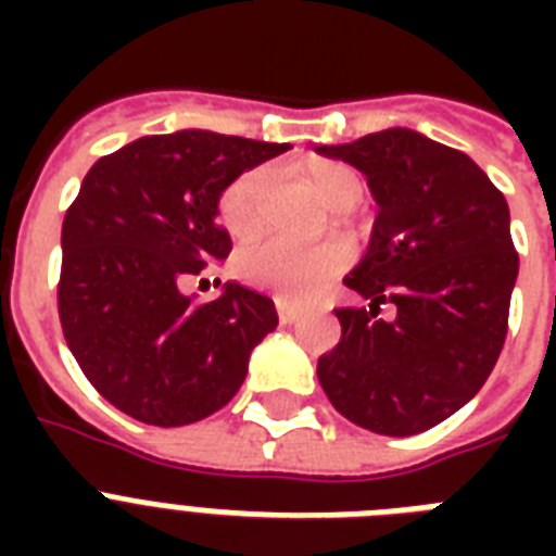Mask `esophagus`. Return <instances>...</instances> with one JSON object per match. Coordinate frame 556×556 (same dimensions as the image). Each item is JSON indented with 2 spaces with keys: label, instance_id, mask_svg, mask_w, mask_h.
I'll use <instances>...</instances> for the list:
<instances>
[{
  "label": "esophagus",
  "instance_id": "1",
  "mask_svg": "<svg viewBox=\"0 0 556 556\" xmlns=\"http://www.w3.org/2000/svg\"><path fill=\"white\" fill-rule=\"evenodd\" d=\"M277 314L282 326H291V323L300 320V312H296L294 305H288L286 300H277Z\"/></svg>",
  "mask_w": 556,
  "mask_h": 556
}]
</instances>
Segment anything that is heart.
Here are the masks:
<instances>
[{"mask_svg": "<svg viewBox=\"0 0 556 556\" xmlns=\"http://www.w3.org/2000/svg\"><path fill=\"white\" fill-rule=\"evenodd\" d=\"M268 173L248 169L218 199V218L233 236H253L262 227ZM312 187L338 213L357 207L364 199V178L346 164H320L312 169ZM346 253L338 242L294 244L286 239H251L233 260L236 274L248 286L268 288L291 303H308L320 294L340 268Z\"/></svg>", "mask_w": 556, "mask_h": 556, "instance_id": "heart-1", "label": "heart"}]
</instances>
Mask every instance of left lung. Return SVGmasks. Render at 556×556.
<instances>
[{"instance_id":"8db88e82","label":"left lung","mask_w":556,"mask_h":556,"mask_svg":"<svg viewBox=\"0 0 556 556\" xmlns=\"http://www.w3.org/2000/svg\"><path fill=\"white\" fill-rule=\"evenodd\" d=\"M366 176L378 216L349 274L369 308H338L340 343L317 378L340 415L380 435H415L482 389L508 334L519 256L508 201L465 152L413 129L317 147ZM396 305L395 321L377 317Z\"/></svg>"}]
</instances>
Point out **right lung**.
<instances>
[{
    "label": "right lung",
    "instance_id": "1",
    "mask_svg": "<svg viewBox=\"0 0 556 556\" xmlns=\"http://www.w3.org/2000/svg\"><path fill=\"white\" fill-rule=\"evenodd\" d=\"M286 150L181 129L138 138L86 173L63 218L56 305L74 361L121 413L185 427L239 392L253 346L277 329L274 300L225 282L199 305L181 286L230 253L222 192Z\"/></svg>",
    "mask_w": 556,
    "mask_h": 556
}]
</instances>
